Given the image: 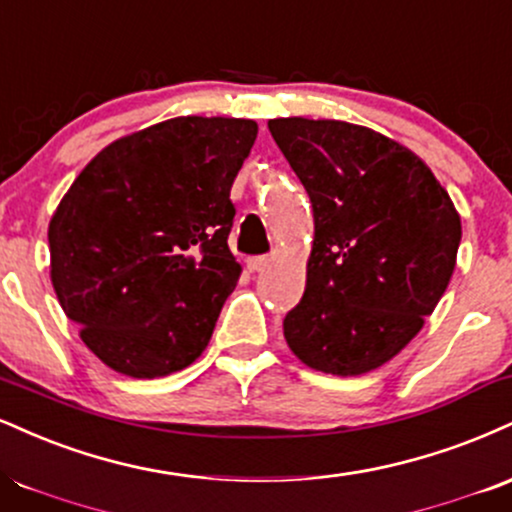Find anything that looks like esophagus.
<instances>
[{"label":"esophagus","mask_w":512,"mask_h":512,"mask_svg":"<svg viewBox=\"0 0 512 512\" xmlns=\"http://www.w3.org/2000/svg\"><path fill=\"white\" fill-rule=\"evenodd\" d=\"M267 264H269V257H264V255L248 257V269H250V272H262V269L267 267Z\"/></svg>","instance_id":"esophagus-1"}]
</instances>
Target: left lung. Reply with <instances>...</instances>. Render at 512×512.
Instances as JSON below:
<instances>
[{
  "instance_id": "1",
  "label": "left lung",
  "mask_w": 512,
  "mask_h": 512,
  "mask_svg": "<svg viewBox=\"0 0 512 512\" xmlns=\"http://www.w3.org/2000/svg\"><path fill=\"white\" fill-rule=\"evenodd\" d=\"M269 131L315 214L305 293L283 319L288 348L317 372H372L448 288L460 214L415 152L372 128L288 116Z\"/></svg>"
}]
</instances>
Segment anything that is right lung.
Segmentation results:
<instances>
[{"instance_id": "1", "label": "right lung", "mask_w": 512, "mask_h": 512, "mask_svg": "<svg viewBox=\"0 0 512 512\" xmlns=\"http://www.w3.org/2000/svg\"><path fill=\"white\" fill-rule=\"evenodd\" d=\"M257 123L178 116L107 145L49 221L61 310L107 367L155 379L193 365L240 276L231 186Z\"/></svg>"}]
</instances>
